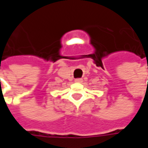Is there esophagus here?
I'll list each match as a JSON object with an SVG mask.
<instances>
[{
    "mask_svg": "<svg viewBox=\"0 0 148 148\" xmlns=\"http://www.w3.org/2000/svg\"><path fill=\"white\" fill-rule=\"evenodd\" d=\"M82 82V78H76L75 79V82Z\"/></svg>",
    "mask_w": 148,
    "mask_h": 148,
    "instance_id": "34e87169",
    "label": "esophagus"
}]
</instances>
